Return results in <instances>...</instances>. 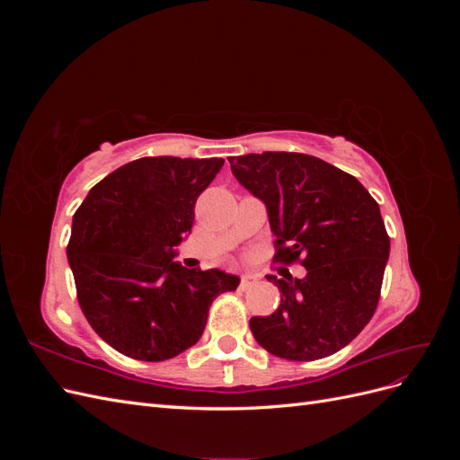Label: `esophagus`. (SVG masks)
<instances>
[{
  "mask_svg": "<svg viewBox=\"0 0 460 460\" xmlns=\"http://www.w3.org/2000/svg\"><path fill=\"white\" fill-rule=\"evenodd\" d=\"M255 280H257V276H255V274H252V272H245V274H242L240 288H242V289H247V288L252 286Z\"/></svg>",
  "mask_w": 460,
  "mask_h": 460,
  "instance_id": "34e87169",
  "label": "esophagus"
}]
</instances>
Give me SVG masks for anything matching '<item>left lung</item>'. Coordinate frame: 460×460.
<instances>
[{
    "instance_id": "8db88e82",
    "label": "left lung",
    "mask_w": 460,
    "mask_h": 460,
    "mask_svg": "<svg viewBox=\"0 0 460 460\" xmlns=\"http://www.w3.org/2000/svg\"><path fill=\"white\" fill-rule=\"evenodd\" d=\"M238 182L267 207L276 259L307 276L276 278L280 305L249 320L269 353L330 357L355 340L380 299L389 235L380 207L351 174L305 153L264 151L228 159Z\"/></svg>"
}]
</instances>
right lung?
<instances>
[{"mask_svg":"<svg viewBox=\"0 0 460 460\" xmlns=\"http://www.w3.org/2000/svg\"><path fill=\"white\" fill-rule=\"evenodd\" d=\"M222 164L142 157L95 184L75 213L66 257L80 309L119 353L149 363L180 355L199 341L213 299L238 288V276L174 261Z\"/></svg>","mask_w":460,"mask_h":460,"instance_id":"right-lung-1","label":"right lung"}]
</instances>
